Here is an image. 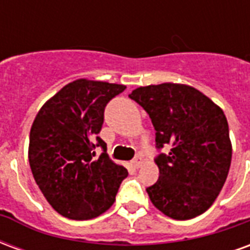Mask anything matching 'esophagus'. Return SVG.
Segmentation results:
<instances>
[{
    "mask_svg": "<svg viewBox=\"0 0 250 250\" xmlns=\"http://www.w3.org/2000/svg\"><path fill=\"white\" fill-rule=\"evenodd\" d=\"M141 165H142L141 158H135V159H132V161H131V166H132V167H135V168L141 167Z\"/></svg>",
    "mask_w": 250,
    "mask_h": 250,
    "instance_id": "obj_1",
    "label": "esophagus"
}]
</instances>
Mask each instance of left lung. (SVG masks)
Segmentation results:
<instances>
[{
  "label": "left lung",
  "instance_id": "obj_1",
  "mask_svg": "<svg viewBox=\"0 0 250 250\" xmlns=\"http://www.w3.org/2000/svg\"><path fill=\"white\" fill-rule=\"evenodd\" d=\"M155 128L159 178L146 188L152 205L174 220H190L213 205L230 168L231 143L224 111L198 89L163 83L128 95Z\"/></svg>",
  "mask_w": 250,
  "mask_h": 250
}]
</instances>
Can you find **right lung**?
I'll return each mask as SVG.
<instances>
[{"mask_svg":"<svg viewBox=\"0 0 250 250\" xmlns=\"http://www.w3.org/2000/svg\"><path fill=\"white\" fill-rule=\"evenodd\" d=\"M125 85L79 79L46 102L30 128L29 165L53 209L71 220H91L115 202L127 168L108 158L98 134L108 102ZM104 152L95 158L94 148Z\"/></svg>","mask_w":250,"mask_h":250,"instance_id":"add662e5","label":"right lung"}]
</instances>
